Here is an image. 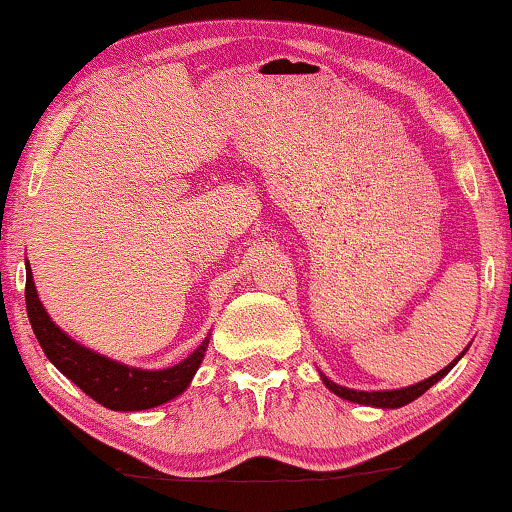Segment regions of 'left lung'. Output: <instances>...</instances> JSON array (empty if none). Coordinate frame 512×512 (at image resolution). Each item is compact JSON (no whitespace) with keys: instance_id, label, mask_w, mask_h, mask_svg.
<instances>
[{"instance_id":"1","label":"left lung","mask_w":512,"mask_h":512,"mask_svg":"<svg viewBox=\"0 0 512 512\" xmlns=\"http://www.w3.org/2000/svg\"><path fill=\"white\" fill-rule=\"evenodd\" d=\"M462 354H464V352H462ZM462 354H460V356H462ZM460 356H457L451 365H446L444 370L437 372V375H432L430 379L418 381V384L407 386V388H398V391H372V393H368V391H352V388H345V386L333 384L331 379H326V377H322V379H324L326 388H329V391H333L335 395H340L342 400L358 402V404H370V407H381V409H398V407H404V404H409L411 400H416L418 395H423V393L427 391V388L437 384V381H439L441 377L448 375L453 365H455L457 361H460Z\"/></svg>"}]
</instances>
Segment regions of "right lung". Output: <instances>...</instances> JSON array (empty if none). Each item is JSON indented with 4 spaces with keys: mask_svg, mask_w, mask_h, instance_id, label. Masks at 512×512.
I'll list each match as a JSON object with an SVG mask.
<instances>
[{
    "mask_svg": "<svg viewBox=\"0 0 512 512\" xmlns=\"http://www.w3.org/2000/svg\"><path fill=\"white\" fill-rule=\"evenodd\" d=\"M25 299L29 324H32L38 345L50 358V363L61 375L78 384L89 398L114 411H142L177 398L179 393L186 391L209 347L207 338L200 349H195L186 361L174 365V368L135 370L78 345L59 326H55L48 312L43 310L41 301H38L29 264Z\"/></svg>",
    "mask_w": 512,
    "mask_h": 512,
    "instance_id": "obj_1",
    "label": "right lung"
}]
</instances>
